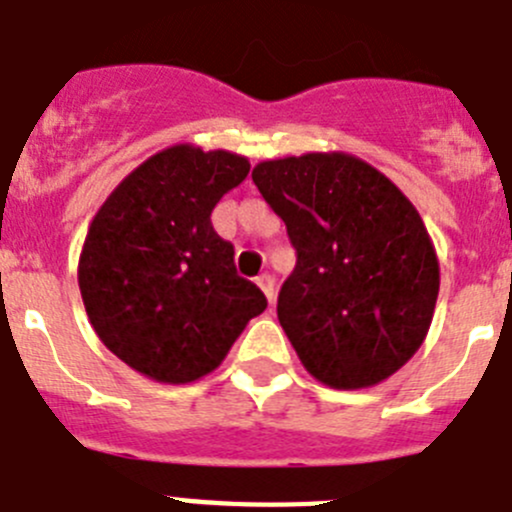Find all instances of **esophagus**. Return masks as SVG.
I'll list each match as a JSON object with an SVG mask.
<instances>
[{"instance_id": "esophagus-1", "label": "esophagus", "mask_w": 512, "mask_h": 512, "mask_svg": "<svg viewBox=\"0 0 512 512\" xmlns=\"http://www.w3.org/2000/svg\"><path fill=\"white\" fill-rule=\"evenodd\" d=\"M256 284H259L261 292L266 295L269 305H274V300H277V292H274V279H271V274H261V277L256 279Z\"/></svg>"}]
</instances>
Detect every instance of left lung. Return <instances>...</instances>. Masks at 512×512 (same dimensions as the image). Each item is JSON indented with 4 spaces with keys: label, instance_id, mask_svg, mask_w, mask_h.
<instances>
[{
    "label": "left lung",
    "instance_id": "8db88e82",
    "mask_svg": "<svg viewBox=\"0 0 512 512\" xmlns=\"http://www.w3.org/2000/svg\"><path fill=\"white\" fill-rule=\"evenodd\" d=\"M251 179L297 251L277 315L302 366L333 390L392 377L428 336L441 284L413 202L343 151L261 161Z\"/></svg>",
    "mask_w": 512,
    "mask_h": 512
}]
</instances>
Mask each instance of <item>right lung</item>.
<instances>
[{
    "label": "right lung",
    "instance_id": "right-lung-1",
    "mask_svg": "<svg viewBox=\"0 0 512 512\" xmlns=\"http://www.w3.org/2000/svg\"><path fill=\"white\" fill-rule=\"evenodd\" d=\"M246 156L164 148L130 171L89 225L79 289L99 341L143 377L187 384L215 372L248 320L266 310L235 274L212 210L248 176Z\"/></svg>",
    "mask_w": 512,
    "mask_h": 512
}]
</instances>
